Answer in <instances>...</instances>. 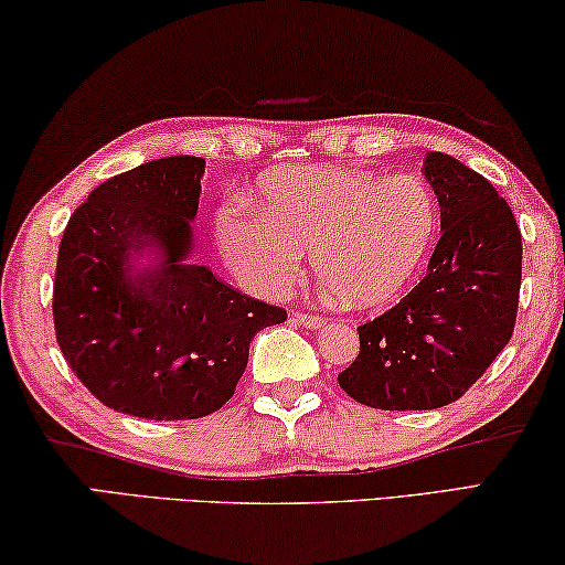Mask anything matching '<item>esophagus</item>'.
I'll return each instance as SVG.
<instances>
[{
    "label": "esophagus",
    "mask_w": 565,
    "mask_h": 565,
    "mask_svg": "<svg viewBox=\"0 0 565 565\" xmlns=\"http://www.w3.org/2000/svg\"><path fill=\"white\" fill-rule=\"evenodd\" d=\"M291 317H294V321H297V324L307 327V329H321V327H324V319L315 317V315H303V311H294Z\"/></svg>",
    "instance_id": "esophagus-1"
}]
</instances>
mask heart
Wrapping results in <instances>:
<instances>
[{
	"instance_id": "obj_1",
	"label": "heart",
	"mask_w": 565,
	"mask_h": 565,
	"mask_svg": "<svg viewBox=\"0 0 565 565\" xmlns=\"http://www.w3.org/2000/svg\"><path fill=\"white\" fill-rule=\"evenodd\" d=\"M437 228V203L423 178L297 166L258 185V213H218V244L248 286L276 294L311 254L329 297L377 307L405 289L423 266Z\"/></svg>"
}]
</instances>
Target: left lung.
Listing matches in <instances>:
<instances>
[{
    "label": "left lung",
    "instance_id": "obj_1",
    "mask_svg": "<svg viewBox=\"0 0 565 565\" xmlns=\"http://www.w3.org/2000/svg\"><path fill=\"white\" fill-rule=\"evenodd\" d=\"M440 203V241L427 276L397 307L360 327V354L339 374L374 409H437L460 399L510 342L523 241L495 188L458 158L423 163Z\"/></svg>",
    "mask_w": 565,
    "mask_h": 565
}]
</instances>
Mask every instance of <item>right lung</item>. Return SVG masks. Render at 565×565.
<instances>
[{
	"instance_id": "obj_1",
	"label": "right lung",
	"mask_w": 565,
	"mask_h": 565,
	"mask_svg": "<svg viewBox=\"0 0 565 565\" xmlns=\"http://www.w3.org/2000/svg\"><path fill=\"white\" fill-rule=\"evenodd\" d=\"M205 160L170 156L97 185L70 218L55 274L57 344L105 407L195 419L234 397L258 331L286 311L193 264Z\"/></svg>"
}]
</instances>
